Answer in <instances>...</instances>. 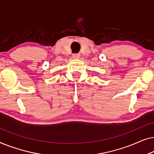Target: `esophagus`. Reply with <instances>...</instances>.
Wrapping results in <instances>:
<instances>
[{
	"instance_id": "1",
	"label": "esophagus",
	"mask_w": 154,
	"mask_h": 154,
	"mask_svg": "<svg viewBox=\"0 0 154 154\" xmlns=\"http://www.w3.org/2000/svg\"><path fill=\"white\" fill-rule=\"evenodd\" d=\"M73 59H79L80 58V54H73Z\"/></svg>"
}]
</instances>
